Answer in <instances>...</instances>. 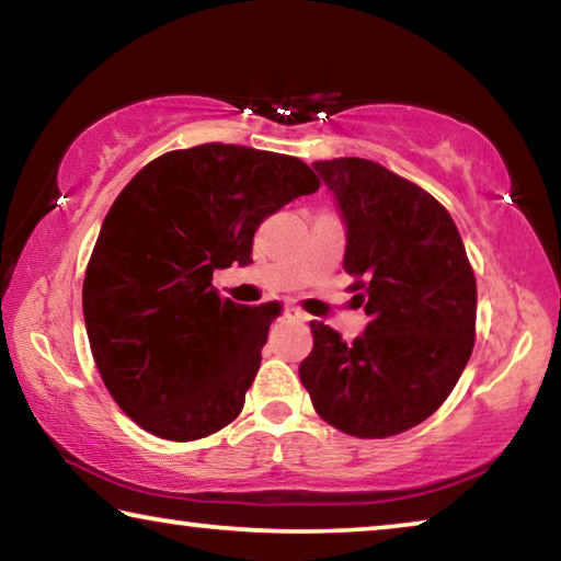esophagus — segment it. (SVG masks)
I'll use <instances>...</instances> for the list:
<instances>
[{
    "label": "esophagus",
    "mask_w": 561,
    "mask_h": 561,
    "mask_svg": "<svg viewBox=\"0 0 561 561\" xmlns=\"http://www.w3.org/2000/svg\"><path fill=\"white\" fill-rule=\"evenodd\" d=\"M282 314L287 317V319H297V322H305V319H307V314L301 312V309H297V307H284Z\"/></svg>",
    "instance_id": "obj_1"
}]
</instances>
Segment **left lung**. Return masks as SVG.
<instances>
[{
  "mask_svg": "<svg viewBox=\"0 0 561 561\" xmlns=\"http://www.w3.org/2000/svg\"><path fill=\"white\" fill-rule=\"evenodd\" d=\"M346 225L344 270L369 324L346 344L312 322L299 379L327 424L385 439L444 404L474 350L477 279L449 211L422 186L359 157L312 164Z\"/></svg>",
  "mask_w": 561,
  "mask_h": 561,
  "instance_id": "obj_1",
  "label": "left lung"
}]
</instances>
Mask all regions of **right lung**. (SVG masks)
I'll list each match as a JSON object with an SVG mask.
<instances>
[{
	"instance_id": "right-lung-1",
	"label": "right lung",
	"mask_w": 561,
	"mask_h": 561,
	"mask_svg": "<svg viewBox=\"0 0 561 561\" xmlns=\"http://www.w3.org/2000/svg\"><path fill=\"white\" fill-rule=\"evenodd\" d=\"M317 190L297 157L211 141L157 157L119 192L82 307L104 387L141 430L192 442L237 420L282 307L221 299L211 274L252 264L256 227Z\"/></svg>"
}]
</instances>
